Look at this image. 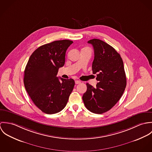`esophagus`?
Segmentation results:
<instances>
[{"label": "esophagus", "instance_id": "esophagus-1", "mask_svg": "<svg viewBox=\"0 0 152 152\" xmlns=\"http://www.w3.org/2000/svg\"><path fill=\"white\" fill-rule=\"evenodd\" d=\"M75 83L76 84H80V83H81V81H79V80H76V81H75Z\"/></svg>", "mask_w": 152, "mask_h": 152}]
</instances>
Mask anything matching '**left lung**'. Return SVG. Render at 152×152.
Returning <instances> with one entry per match:
<instances>
[{"instance_id":"8db88e82","label":"left lung","mask_w":152,"mask_h":152,"mask_svg":"<svg viewBox=\"0 0 152 152\" xmlns=\"http://www.w3.org/2000/svg\"><path fill=\"white\" fill-rule=\"evenodd\" d=\"M94 50L92 69L96 74V87L87 84L83 99L86 107L101 114L112 108L121 98L126 86L124 63L120 54L108 44L96 39L90 40Z\"/></svg>"}]
</instances>
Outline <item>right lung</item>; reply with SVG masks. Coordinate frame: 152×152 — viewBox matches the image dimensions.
<instances>
[{"label":"right lung","mask_w":152,"mask_h":152,"mask_svg":"<svg viewBox=\"0 0 152 152\" xmlns=\"http://www.w3.org/2000/svg\"><path fill=\"white\" fill-rule=\"evenodd\" d=\"M73 42L57 40L37 48L26 66L24 84L35 105L44 113L54 114L65 108L75 85L73 79L57 77L65 64V53Z\"/></svg>","instance_id":"right-lung-1"}]
</instances>
